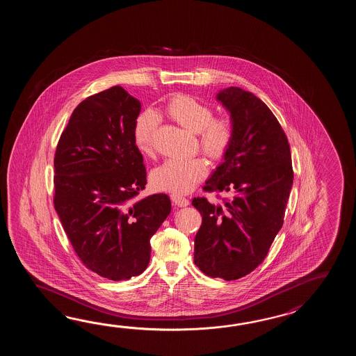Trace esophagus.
Returning <instances> with one entry per match:
<instances>
[{
    "label": "esophagus",
    "mask_w": 356,
    "mask_h": 356,
    "mask_svg": "<svg viewBox=\"0 0 356 356\" xmlns=\"http://www.w3.org/2000/svg\"><path fill=\"white\" fill-rule=\"evenodd\" d=\"M172 201L179 207H186L189 204L188 200L186 197L181 196V195H172Z\"/></svg>",
    "instance_id": "34e87169"
}]
</instances>
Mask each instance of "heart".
I'll return each mask as SVG.
<instances>
[{
	"label": "heart",
	"instance_id": "obj_1",
	"mask_svg": "<svg viewBox=\"0 0 356 356\" xmlns=\"http://www.w3.org/2000/svg\"><path fill=\"white\" fill-rule=\"evenodd\" d=\"M164 113L189 132L198 134L200 149L213 160L221 159L233 141L234 127L227 117L213 118L211 106L191 95H175L168 100ZM158 126L156 115L147 111L140 114L134 124V141L144 155L152 152V140ZM207 175L204 159H168L150 175L154 188L173 193H186Z\"/></svg>",
	"mask_w": 356,
	"mask_h": 356
}]
</instances>
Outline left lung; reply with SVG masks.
Listing matches in <instances>:
<instances>
[{
  "label": "left lung",
  "instance_id": "1",
  "mask_svg": "<svg viewBox=\"0 0 356 356\" xmlns=\"http://www.w3.org/2000/svg\"><path fill=\"white\" fill-rule=\"evenodd\" d=\"M216 100L230 113L234 136L204 189L230 198L221 204L192 200L202 215L193 254L204 275L230 281L252 273L267 256L284 224L294 173L288 137L261 99L230 86Z\"/></svg>",
  "mask_w": 356,
  "mask_h": 356
}]
</instances>
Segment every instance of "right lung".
I'll list each match as a JSON object with an SVG mask.
<instances>
[{"label": "right lung", "mask_w": 356, "mask_h": 356, "mask_svg": "<svg viewBox=\"0 0 356 356\" xmlns=\"http://www.w3.org/2000/svg\"><path fill=\"white\" fill-rule=\"evenodd\" d=\"M140 100L122 86L76 106L54 155V209L76 254L92 273L129 280L150 262V238L172 210L165 193L138 197L146 184L134 141Z\"/></svg>", "instance_id": "add662e5"}]
</instances>
